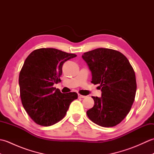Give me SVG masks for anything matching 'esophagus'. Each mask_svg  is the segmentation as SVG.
<instances>
[{
	"label": "esophagus",
	"instance_id": "34e87169",
	"mask_svg": "<svg viewBox=\"0 0 154 154\" xmlns=\"http://www.w3.org/2000/svg\"><path fill=\"white\" fill-rule=\"evenodd\" d=\"M78 97H79V98H81V99H83V98H85V96L81 95V94H78Z\"/></svg>",
	"mask_w": 154,
	"mask_h": 154
}]
</instances>
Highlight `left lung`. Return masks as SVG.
<instances>
[{
    "instance_id": "8db88e82",
    "label": "left lung",
    "mask_w": 154,
    "mask_h": 154,
    "mask_svg": "<svg viewBox=\"0 0 154 154\" xmlns=\"http://www.w3.org/2000/svg\"><path fill=\"white\" fill-rule=\"evenodd\" d=\"M82 57L92 74L91 83L101 89V97H92L94 105L87 111L89 119L103 127L116 126L129 113L134 101L136 80L128 60L120 52L97 48Z\"/></svg>"
}]
</instances>
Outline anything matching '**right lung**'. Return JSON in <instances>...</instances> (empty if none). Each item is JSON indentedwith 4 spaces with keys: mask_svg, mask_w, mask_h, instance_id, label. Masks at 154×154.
I'll return each mask as SVG.
<instances>
[{
    "mask_svg": "<svg viewBox=\"0 0 154 154\" xmlns=\"http://www.w3.org/2000/svg\"><path fill=\"white\" fill-rule=\"evenodd\" d=\"M77 55L54 48H40L28 55L19 75L22 105L34 122L43 126L56 124L64 118L77 93H62L53 87L60 82L62 67Z\"/></svg>",
    "mask_w": 154,
    "mask_h": 154,
    "instance_id": "1",
    "label": "right lung"
}]
</instances>
